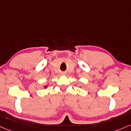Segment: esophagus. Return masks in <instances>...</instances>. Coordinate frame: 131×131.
Listing matches in <instances>:
<instances>
[{"label":"esophagus","mask_w":131,"mask_h":131,"mask_svg":"<svg viewBox=\"0 0 131 131\" xmlns=\"http://www.w3.org/2000/svg\"><path fill=\"white\" fill-rule=\"evenodd\" d=\"M66 73H65V72H61V75H62V76H64V75H66Z\"/></svg>","instance_id":"34e87169"}]
</instances>
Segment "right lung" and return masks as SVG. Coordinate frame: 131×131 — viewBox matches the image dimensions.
Returning a JSON list of instances; mask_svg holds the SVG:
<instances>
[{"instance_id":"1","label":"right lung","mask_w":131,"mask_h":131,"mask_svg":"<svg viewBox=\"0 0 131 131\" xmlns=\"http://www.w3.org/2000/svg\"><path fill=\"white\" fill-rule=\"evenodd\" d=\"M47 88V85H46V86L44 87V88Z\"/></svg>"}]
</instances>
